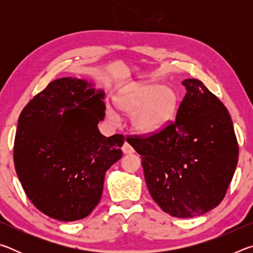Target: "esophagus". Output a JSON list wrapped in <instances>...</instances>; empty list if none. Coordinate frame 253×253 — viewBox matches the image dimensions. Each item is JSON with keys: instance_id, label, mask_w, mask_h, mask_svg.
Returning a JSON list of instances; mask_svg holds the SVG:
<instances>
[{"instance_id": "esophagus-1", "label": "esophagus", "mask_w": 253, "mask_h": 253, "mask_svg": "<svg viewBox=\"0 0 253 253\" xmlns=\"http://www.w3.org/2000/svg\"><path fill=\"white\" fill-rule=\"evenodd\" d=\"M122 149H123L124 154H131V153H134V148H132V147L130 146V145L128 144L127 142L124 143Z\"/></svg>"}]
</instances>
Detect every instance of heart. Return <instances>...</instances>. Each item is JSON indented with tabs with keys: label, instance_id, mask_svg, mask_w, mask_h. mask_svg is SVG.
I'll use <instances>...</instances> for the list:
<instances>
[{
	"label": "heart",
	"instance_id": "obj_1",
	"mask_svg": "<svg viewBox=\"0 0 253 253\" xmlns=\"http://www.w3.org/2000/svg\"><path fill=\"white\" fill-rule=\"evenodd\" d=\"M115 101L123 113H135L132 125L136 130L143 134H154L163 129L173 118L178 96L172 87L142 83L128 85L118 93ZM107 116L113 122L119 119L113 107L107 108Z\"/></svg>",
	"mask_w": 253,
	"mask_h": 253
}]
</instances>
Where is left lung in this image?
<instances>
[{
	"label": "left lung",
	"mask_w": 253,
	"mask_h": 253,
	"mask_svg": "<svg viewBox=\"0 0 253 253\" xmlns=\"http://www.w3.org/2000/svg\"><path fill=\"white\" fill-rule=\"evenodd\" d=\"M186 93L176 118L147 135H128L142 158L153 200L176 217H193L224 199L239 158L226 107L198 79L182 83Z\"/></svg>",
	"instance_id": "1"
}]
</instances>
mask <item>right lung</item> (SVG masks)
<instances>
[{
    "mask_svg": "<svg viewBox=\"0 0 253 253\" xmlns=\"http://www.w3.org/2000/svg\"><path fill=\"white\" fill-rule=\"evenodd\" d=\"M72 77L53 80L20 114L13 160L34 207L59 221H76L99 203L106 170L123 156L124 136L105 137L104 92Z\"/></svg>",
    "mask_w": 253,
    "mask_h": 253,
    "instance_id": "add662e5",
    "label": "right lung"
}]
</instances>
